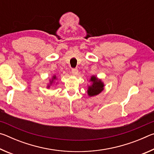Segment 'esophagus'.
Returning a JSON list of instances; mask_svg holds the SVG:
<instances>
[{
    "mask_svg": "<svg viewBox=\"0 0 154 154\" xmlns=\"http://www.w3.org/2000/svg\"><path fill=\"white\" fill-rule=\"evenodd\" d=\"M72 75H74V76H77L78 75V70L77 69H74L72 70Z\"/></svg>",
    "mask_w": 154,
    "mask_h": 154,
    "instance_id": "esophagus-1",
    "label": "esophagus"
}]
</instances>
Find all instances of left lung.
Wrapping results in <instances>:
<instances>
[{
	"mask_svg": "<svg viewBox=\"0 0 154 154\" xmlns=\"http://www.w3.org/2000/svg\"><path fill=\"white\" fill-rule=\"evenodd\" d=\"M91 85H88L87 93L90 97L96 96L102 92L105 87V83L102 79H99L96 75H92L89 80Z\"/></svg>",
	"mask_w": 154,
	"mask_h": 154,
	"instance_id": "obj_1",
	"label": "left lung"
}]
</instances>
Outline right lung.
<instances>
[{"label": "right lung", "mask_w": 154, "mask_h": 154, "mask_svg": "<svg viewBox=\"0 0 154 154\" xmlns=\"http://www.w3.org/2000/svg\"><path fill=\"white\" fill-rule=\"evenodd\" d=\"M57 79H58V77H56V75H54L53 76L51 77V79L49 80V83H48V85H47V88H50L51 85H53L54 84L56 85L57 83H58V82H56Z\"/></svg>", "instance_id": "obj_1"}]
</instances>
